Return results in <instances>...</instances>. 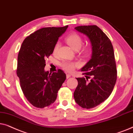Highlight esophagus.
I'll return each mask as SVG.
<instances>
[{
	"mask_svg": "<svg viewBox=\"0 0 133 133\" xmlns=\"http://www.w3.org/2000/svg\"><path fill=\"white\" fill-rule=\"evenodd\" d=\"M70 77H71V75H70V74H66V78L67 79H68L69 78H70Z\"/></svg>",
	"mask_w": 133,
	"mask_h": 133,
	"instance_id": "34e87169",
	"label": "esophagus"
}]
</instances>
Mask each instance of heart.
<instances>
[{
  "instance_id": "1",
  "label": "heart",
  "mask_w": 133,
  "mask_h": 133,
  "mask_svg": "<svg viewBox=\"0 0 133 133\" xmlns=\"http://www.w3.org/2000/svg\"><path fill=\"white\" fill-rule=\"evenodd\" d=\"M66 41L74 50H79L82 46L83 40L81 36L77 33H74L69 35L66 38ZM59 42H56L54 49V52L56 53L59 49ZM61 67L64 70H66L69 72H72L75 70V69L79 65L78 62L70 61H64L61 64Z\"/></svg>"
}]
</instances>
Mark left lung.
<instances>
[{
  "label": "left lung",
  "mask_w": 133,
  "mask_h": 133,
  "mask_svg": "<svg viewBox=\"0 0 133 133\" xmlns=\"http://www.w3.org/2000/svg\"><path fill=\"white\" fill-rule=\"evenodd\" d=\"M89 39L91 44V59L81 69L85 78H77L78 86L74 99L79 107L94 108L109 97L117 80L114 49L111 41L96 25L75 27Z\"/></svg>",
  "instance_id": "8db88e82"
}]
</instances>
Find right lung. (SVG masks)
I'll use <instances>...</instances> for the list:
<instances>
[{"mask_svg": "<svg viewBox=\"0 0 133 133\" xmlns=\"http://www.w3.org/2000/svg\"><path fill=\"white\" fill-rule=\"evenodd\" d=\"M68 26L41 28L23 41L17 57V75L25 97L31 105L39 108L54 103L66 75L45 71V59L54 52L58 38Z\"/></svg>", "mask_w": 133, "mask_h": 133, "instance_id": "add662e5", "label": "right lung"}]
</instances>
